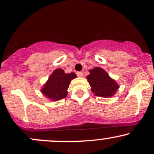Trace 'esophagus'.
<instances>
[{"mask_svg": "<svg viewBox=\"0 0 154 154\" xmlns=\"http://www.w3.org/2000/svg\"><path fill=\"white\" fill-rule=\"evenodd\" d=\"M77 75L79 77H83V73L82 72H77Z\"/></svg>", "mask_w": 154, "mask_h": 154, "instance_id": "1", "label": "esophagus"}]
</instances>
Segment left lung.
<instances>
[{
    "label": "left lung",
    "mask_w": 154,
    "mask_h": 154,
    "mask_svg": "<svg viewBox=\"0 0 154 154\" xmlns=\"http://www.w3.org/2000/svg\"><path fill=\"white\" fill-rule=\"evenodd\" d=\"M89 72L90 75L87 76L88 81L92 92L96 96L109 98L119 89V85L102 68L95 67Z\"/></svg>",
    "instance_id": "8db88e82"
}]
</instances>
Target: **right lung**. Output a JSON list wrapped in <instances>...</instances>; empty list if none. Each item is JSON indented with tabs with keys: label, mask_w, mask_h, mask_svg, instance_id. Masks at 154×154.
<instances>
[{
	"label": "right lung",
	"mask_w": 154,
	"mask_h": 154,
	"mask_svg": "<svg viewBox=\"0 0 154 154\" xmlns=\"http://www.w3.org/2000/svg\"><path fill=\"white\" fill-rule=\"evenodd\" d=\"M77 77L74 72L66 74L61 69H56L41 89V93L51 100H59L67 95V89L72 79Z\"/></svg>",
	"instance_id": "right-lung-1"
}]
</instances>
